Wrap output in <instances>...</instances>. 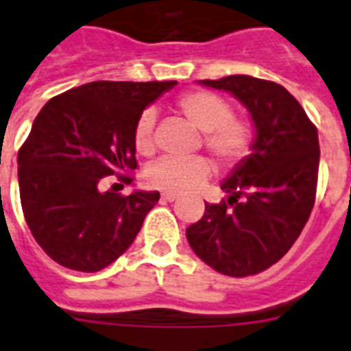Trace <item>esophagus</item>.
Masks as SVG:
<instances>
[{"mask_svg": "<svg viewBox=\"0 0 351 351\" xmlns=\"http://www.w3.org/2000/svg\"><path fill=\"white\" fill-rule=\"evenodd\" d=\"M178 198V195L175 193H162V200L164 202H175Z\"/></svg>", "mask_w": 351, "mask_h": 351, "instance_id": "34e87169", "label": "esophagus"}]
</instances>
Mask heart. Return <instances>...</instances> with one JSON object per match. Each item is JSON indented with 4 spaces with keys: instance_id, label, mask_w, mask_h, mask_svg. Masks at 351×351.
Here are the masks:
<instances>
[{
    "instance_id": "obj_1",
    "label": "heart",
    "mask_w": 351,
    "mask_h": 351,
    "mask_svg": "<svg viewBox=\"0 0 351 351\" xmlns=\"http://www.w3.org/2000/svg\"><path fill=\"white\" fill-rule=\"evenodd\" d=\"M182 115L202 130L204 146L223 164L236 166L252 149L254 130L247 119L232 115L229 101L207 90H193L176 101ZM155 115L144 111L133 130V144L138 155L151 156L155 153L153 141ZM213 173V164L205 156H164L147 169L149 185L167 193H189L200 187Z\"/></svg>"
}]
</instances>
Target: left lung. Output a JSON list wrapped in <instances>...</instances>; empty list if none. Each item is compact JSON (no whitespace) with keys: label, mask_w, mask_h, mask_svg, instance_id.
Wrapping results in <instances>:
<instances>
[{"label":"left lung","mask_w":351,"mask_h":351,"mask_svg":"<svg viewBox=\"0 0 351 351\" xmlns=\"http://www.w3.org/2000/svg\"><path fill=\"white\" fill-rule=\"evenodd\" d=\"M200 84L232 93L249 110L256 138L252 153L221 182L229 198L205 204L202 220L185 236L216 272L259 274L289 252L310 218L317 191V128L278 82L229 75Z\"/></svg>","instance_id":"obj_1"}]
</instances>
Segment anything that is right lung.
Instances as JSON below:
<instances>
[{
    "label": "right lung",
    "instance_id": "add662e5",
    "mask_svg": "<svg viewBox=\"0 0 351 351\" xmlns=\"http://www.w3.org/2000/svg\"><path fill=\"white\" fill-rule=\"evenodd\" d=\"M176 81H95L43 106L18 153L28 229L56 263L97 272L124 254L158 191L102 193L104 176L131 184L133 130L142 111Z\"/></svg>",
    "mask_w": 351,
    "mask_h": 351
}]
</instances>
